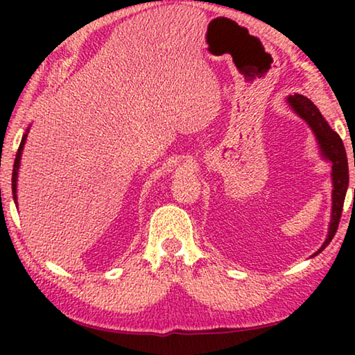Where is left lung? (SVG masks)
Returning <instances> with one entry per match:
<instances>
[{
    "label": "left lung",
    "instance_id": "obj_1",
    "mask_svg": "<svg viewBox=\"0 0 355 355\" xmlns=\"http://www.w3.org/2000/svg\"><path fill=\"white\" fill-rule=\"evenodd\" d=\"M286 105L297 114V116L305 120V123L309 125L311 133L315 135L318 147L322 158L329 161L332 164V213H330V222H329V232L327 238L324 244L321 245L318 252H315V257L327 248L329 243L332 241L335 236L336 228H338V222L341 218V211H343V203L347 191V184H349V169H347V158H346V150L343 146L341 137L330 128L327 120L322 117L320 110L313 105V101H310L307 97L300 94L288 95Z\"/></svg>",
    "mask_w": 355,
    "mask_h": 355
}]
</instances>
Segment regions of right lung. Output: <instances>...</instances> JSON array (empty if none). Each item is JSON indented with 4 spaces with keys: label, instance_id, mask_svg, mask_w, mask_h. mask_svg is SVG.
<instances>
[{
    "label": "right lung",
    "instance_id": "1",
    "mask_svg": "<svg viewBox=\"0 0 355 355\" xmlns=\"http://www.w3.org/2000/svg\"><path fill=\"white\" fill-rule=\"evenodd\" d=\"M29 133V127L25 131V135L21 137V142H20V147H19V152L15 155V161H14V171H12V194H14V202L17 205V182H19V169H20V163H21V153H23V148H25V142H26V137Z\"/></svg>",
    "mask_w": 355,
    "mask_h": 355
}]
</instances>
